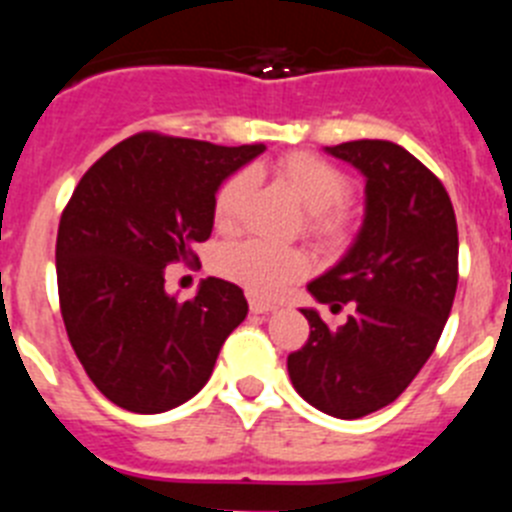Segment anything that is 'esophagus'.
Instances as JSON below:
<instances>
[{
    "instance_id": "34e87169",
    "label": "esophagus",
    "mask_w": 512,
    "mask_h": 512,
    "mask_svg": "<svg viewBox=\"0 0 512 512\" xmlns=\"http://www.w3.org/2000/svg\"><path fill=\"white\" fill-rule=\"evenodd\" d=\"M248 307H251V312H256V315H266V312H271L277 305L259 300V297H251V300H248Z\"/></svg>"
}]
</instances>
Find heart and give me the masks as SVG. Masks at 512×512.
Listing matches in <instances>:
<instances>
[{
    "mask_svg": "<svg viewBox=\"0 0 512 512\" xmlns=\"http://www.w3.org/2000/svg\"><path fill=\"white\" fill-rule=\"evenodd\" d=\"M277 176L297 194L307 207V233L325 246H338L351 235L354 220L346 200L354 184L343 169L330 164L328 158L310 151L284 153L274 164ZM251 189V171L241 169L230 174L212 197V223L217 230L230 233L238 228L241 207ZM310 261L302 251L274 243L251 241L230 243L217 253V271L246 287L256 297H279L292 282L302 279Z\"/></svg>",
    "mask_w": 512,
    "mask_h": 512,
    "instance_id": "b5f03b06",
    "label": "heart"
}]
</instances>
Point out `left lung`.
<instances>
[{
  "label": "left lung",
  "instance_id": "obj_1",
  "mask_svg": "<svg viewBox=\"0 0 512 512\" xmlns=\"http://www.w3.org/2000/svg\"><path fill=\"white\" fill-rule=\"evenodd\" d=\"M328 153L366 176V217L354 248L310 282L315 310L305 346L287 356L295 390L333 418L354 420L395 402L433 354L459 282V230L449 192L428 166L390 140H348Z\"/></svg>",
  "mask_w": 512,
  "mask_h": 512
}]
</instances>
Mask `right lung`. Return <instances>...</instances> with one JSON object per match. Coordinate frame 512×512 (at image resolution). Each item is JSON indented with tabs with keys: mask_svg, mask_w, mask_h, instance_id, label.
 Wrapping results in <instances>:
<instances>
[{
	"mask_svg": "<svg viewBox=\"0 0 512 512\" xmlns=\"http://www.w3.org/2000/svg\"><path fill=\"white\" fill-rule=\"evenodd\" d=\"M264 146H215L135 133L89 166L63 207L58 302L87 377L117 408L153 415L194 397L243 323V289L205 279L192 300L166 295V266H200L212 197Z\"/></svg>",
	"mask_w": 512,
	"mask_h": 512,
	"instance_id": "obj_1",
	"label": "right lung"
}]
</instances>
